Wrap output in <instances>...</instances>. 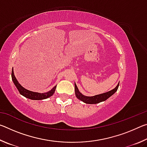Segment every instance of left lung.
<instances>
[{
	"mask_svg": "<svg viewBox=\"0 0 147 147\" xmlns=\"http://www.w3.org/2000/svg\"><path fill=\"white\" fill-rule=\"evenodd\" d=\"M119 86V82L117 84V86L115 87V88H114L113 89H112V90L107 92V93L97 94V95H95L93 96H86L83 95L82 94H81L80 92L78 91V89L77 88L76 84H74V89H75L76 96L79 99V100L83 101L84 102H85L86 104H97L107 100V99H108L109 97H110L111 95H113V94L115 93L117 91Z\"/></svg>",
	"mask_w": 147,
	"mask_h": 147,
	"instance_id": "obj_1",
	"label": "left lung"
}]
</instances>
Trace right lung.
<instances>
[{
    "label": "right lung",
    "instance_id": "obj_1",
    "mask_svg": "<svg viewBox=\"0 0 147 147\" xmlns=\"http://www.w3.org/2000/svg\"><path fill=\"white\" fill-rule=\"evenodd\" d=\"M11 78H12V80H13V83L15 84V86H16L17 89H18L20 94H22V95H23L24 96H25L26 98L31 99V100H43V99L49 98L54 93L56 88V86H54L51 91L47 92V93H36V92H33V91L27 90V89L24 88L18 82V81L17 80L16 76L14 75L13 69H12L11 71Z\"/></svg>",
    "mask_w": 147,
    "mask_h": 147
}]
</instances>
